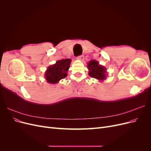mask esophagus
<instances>
[{
  "label": "esophagus",
  "instance_id": "1",
  "mask_svg": "<svg viewBox=\"0 0 151 151\" xmlns=\"http://www.w3.org/2000/svg\"><path fill=\"white\" fill-rule=\"evenodd\" d=\"M77 58L78 59V60H84V55H79V56H78L77 57Z\"/></svg>",
  "mask_w": 151,
  "mask_h": 151
}]
</instances>
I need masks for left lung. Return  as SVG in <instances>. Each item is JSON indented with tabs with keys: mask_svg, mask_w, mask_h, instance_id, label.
<instances>
[{
	"mask_svg": "<svg viewBox=\"0 0 151 151\" xmlns=\"http://www.w3.org/2000/svg\"><path fill=\"white\" fill-rule=\"evenodd\" d=\"M89 69V74L91 77L99 80H103L106 79V68L103 66L99 65V63L96 60H91L88 65Z\"/></svg>",
	"mask_w": 151,
	"mask_h": 151,
	"instance_id": "8db88e82",
	"label": "left lung"
}]
</instances>
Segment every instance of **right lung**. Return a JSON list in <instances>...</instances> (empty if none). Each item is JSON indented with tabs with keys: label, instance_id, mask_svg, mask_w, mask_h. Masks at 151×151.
<instances>
[{
	"label": "right lung",
	"instance_id": "right-lung-1",
	"mask_svg": "<svg viewBox=\"0 0 151 151\" xmlns=\"http://www.w3.org/2000/svg\"><path fill=\"white\" fill-rule=\"evenodd\" d=\"M70 62L69 58L62 59L57 61L55 64L50 66L45 75L48 83L55 84L62 79H64L67 76V72L69 68Z\"/></svg>",
	"mask_w": 151,
	"mask_h": 151
}]
</instances>
